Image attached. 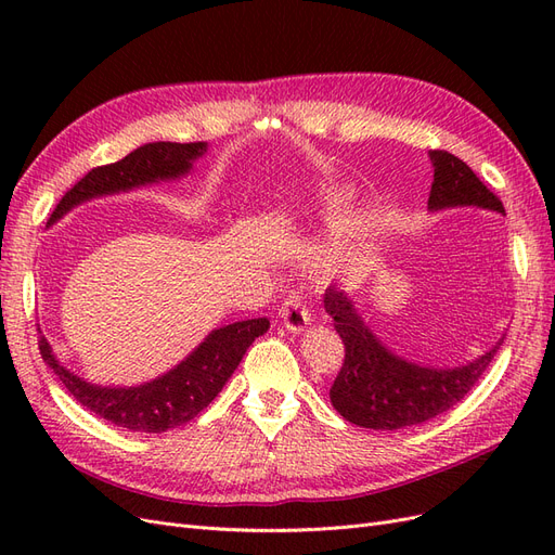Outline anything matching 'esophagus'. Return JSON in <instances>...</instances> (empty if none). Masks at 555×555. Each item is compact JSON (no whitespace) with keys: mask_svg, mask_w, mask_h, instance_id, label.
Instances as JSON below:
<instances>
[{"mask_svg":"<svg viewBox=\"0 0 555 555\" xmlns=\"http://www.w3.org/2000/svg\"><path fill=\"white\" fill-rule=\"evenodd\" d=\"M280 312H282L284 328L292 331V333H300L312 322L310 310H308L306 300H304V296H300V294H292V296L284 298Z\"/></svg>","mask_w":555,"mask_h":555,"instance_id":"esophagus-1","label":"esophagus"}]
</instances>
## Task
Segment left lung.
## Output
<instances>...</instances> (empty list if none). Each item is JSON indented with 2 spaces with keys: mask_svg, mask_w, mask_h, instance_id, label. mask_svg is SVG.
<instances>
[{
  "mask_svg": "<svg viewBox=\"0 0 555 555\" xmlns=\"http://www.w3.org/2000/svg\"><path fill=\"white\" fill-rule=\"evenodd\" d=\"M430 162L435 169L428 196L430 212L473 206L505 215L500 198L463 159L447 150H430ZM324 308L345 345V363L331 386V402L349 424L373 430L416 426L451 410L479 382L505 340L502 335L491 349L463 365H424L386 347L338 284L326 289Z\"/></svg>",
  "mask_w": 555,
  "mask_h": 555,
  "instance_id": "obj_1",
  "label": "left lung"
}]
</instances>
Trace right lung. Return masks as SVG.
I'll return each mask as SVG.
<instances>
[{
	"label": "right lung",
	"instance_id": "add662e5",
	"mask_svg": "<svg viewBox=\"0 0 555 555\" xmlns=\"http://www.w3.org/2000/svg\"><path fill=\"white\" fill-rule=\"evenodd\" d=\"M208 153V143L157 141L133 150L125 159L96 166L62 196L48 220L55 224L72 208L90 198L131 192L145 184L178 180L192 171L198 157ZM271 328L266 317L245 319L210 331L190 357H184L169 373L139 386H99L74 375L57 361L53 347L41 335L39 349L46 365L53 371L82 408L106 422L139 433H164L208 408L215 396L243 361L247 347Z\"/></svg>",
	"mask_w": 555,
	"mask_h": 555
}]
</instances>
